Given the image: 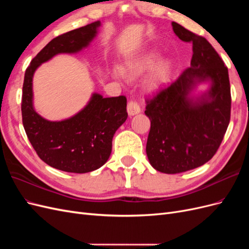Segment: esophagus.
Returning <instances> with one entry per match:
<instances>
[{"label":"esophagus","mask_w":249,"mask_h":249,"mask_svg":"<svg viewBox=\"0 0 249 249\" xmlns=\"http://www.w3.org/2000/svg\"><path fill=\"white\" fill-rule=\"evenodd\" d=\"M126 110H127V113H129L130 116L136 115V114H138V113H140V111H141L139 105L136 101H130L129 103H127Z\"/></svg>","instance_id":"esophagus-1"}]
</instances>
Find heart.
Wrapping results in <instances>:
<instances>
[{
  "label": "heart",
  "instance_id": "obj_1",
  "mask_svg": "<svg viewBox=\"0 0 249 249\" xmlns=\"http://www.w3.org/2000/svg\"><path fill=\"white\" fill-rule=\"evenodd\" d=\"M160 58V54L156 51L141 53V54L127 58L124 61V67H113L112 74L119 79L124 77L136 78L153 68L145 80V85L150 90H156L166 84L171 72L170 63L167 61L159 62Z\"/></svg>",
  "mask_w": 249,
  "mask_h": 249
}]
</instances>
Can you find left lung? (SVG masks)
Wrapping results in <instances>:
<instances>
[{"instance_id": "1", "label": "left lung", "mask_w": 249, "mask_h": 249, "mask_svg": "<svg viewBox=\"0 0 249 249\" xmlns=\"http://www.w3.org/2000/svg\"><path fill=\"white\" fill-rule=\"evenodd\" d=\"M180 40L192 43L191 66L177 81L146 100L150 120L146 155L160 172H185L211 160L220 146L231 119V86L228 67L205 38L172 21ZM210 88L197 97L198 84Z\"/></svg>"}]
</instances>
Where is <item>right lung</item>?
<instances>
[{
    "label": "right lung",
    "mask_w": 249,
    "mask_h": 249,
    "mask_svg": "<svg viewBox=\"0 0 249 249\" xmlns=\"http://www.w3.org/2000/svg\"><path fill=\"white\" fill-rule=\"evenodd\" d=\"M100 26L97 20L56 37L33 58L25 72L21 116L28 139L44 163L66 172H90L108 161L113 136L127 118L126 99L124 95L103 97L93 93L77 114L61 122H51L34 109L33 76L54 56L74 54L87 48Z\"/></svg>",
    "instance_id": "1"
}]
</instances>
